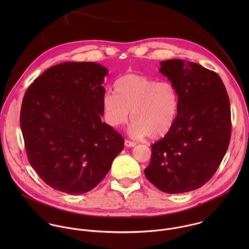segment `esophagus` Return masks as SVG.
<instances>
[{
	"mask_svg": "<svg viewBox=\"0 0 249 249\" xmlns=\"http://www.w3.org/2000/svg\"><path fill=\"white\" fill-rule=\"evenodd\" d=\"M124 145H125V146H128V147H131V146H135L136 143L134 142H131V141H129V140H125V141H124Z\"/></svg>",
	"mask_w": 249,
	"mask_h": 249,
	"instance_id": "34e87169",
	"label": "esophagus"
}]
</instances>
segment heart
Masks as SVG:
<instances>
[{"label": "heart", "instance_id": "obj_1", "mask_svg": "<svg viewBox=\"0 0 249 249\" xmlns=\"http://www.w3.org/2000/svg\"><path fill=\"white\" fill-rule=\"evenodd\" d=\"M115 94L107 93L103 107L108 124L118 127L127 123L133 124L129 133L133 137L150 139L164 137L172 128L178 107L177 92L166 81L142 74L127 73L114 84Z\"/></svg>", "mask_w": 249, "mask_h": 249}]
</instances>
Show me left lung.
Instances as JSON below:
<instances>
[{
	"label": "left lung",
	"mask_w": 249,
	"mask_h": 249,
	"mask_svg": "<svg viewBox=\"0 0 249 249\" xmlns=\"http://www.w3.org/2000/svg\"><path fill=\"white\" fill-rule=\"evenodd\" d=\"M159 71L178 94V115L170 131L151 145L144 175L168 194L194 191L207 183L220 165L231 137V111L226 88L213 71L170 59Z\"/></svg>",
	"instance_id": "obj_1"
}]
</instances>
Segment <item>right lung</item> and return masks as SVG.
Returning <instances> with one entry per match:
<instances>
[{
    "label": "right lung",
    "instance_id": "1",
    "mask_svg": "<svg viewBox=\"0 0 249 249\" xmlns=\"http://www.w3.org/2000/svg\"><path fill=\"white\" fill-rule=\"evenodd\" d=\"M107 68L64 62L28 88L20 124L32 167L53 189L84 194L95 188L124 149V138L102 122Z\"/></svg>",
    "mask_w": 249,
    "mask_h": 249
}]
</instances>
